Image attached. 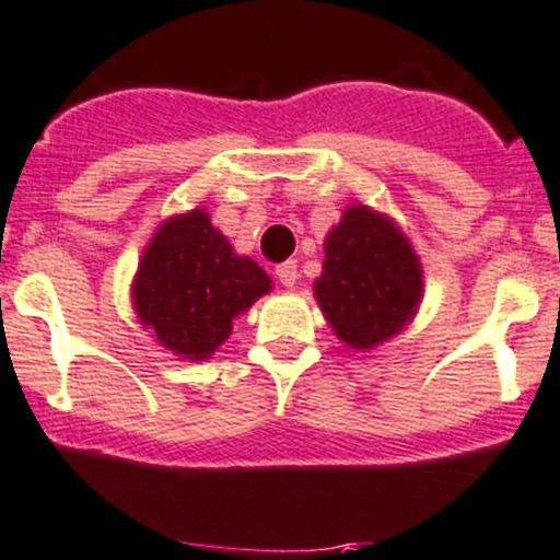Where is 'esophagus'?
<instances>
[{"instance_id":"obj_1","label":"esophagus","mask_w":560,"mask_h":560,"mask_svg":"<svg viewBox=\"0 0 560 560\" xmlns=\"http://www.w3.org/2000/svg\"><path fill=\"white\" fill-rule=\"evenodd\" d=\"M276 279H279L284 287H295L298 284V262H295V259H287V262L276 265Z\"/></svg>"}]
</instances>
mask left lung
<instances>
[{
	"label": "left lung",
	"mask_w": 560,
	"mask_h": 560,
	"mask_svg": "<svg viewBox=\"0 0 560 560\" xmlns=\"http://www.w3.org/2000/svg\"><path fill=\"white\" fill-rule=\"evenodd\" d=\"M425 281L404 230L363 202L343 208L325 235V262L314 298L338 341L371 352L417 316Z\"/></svg>",
	"instance_id": "8db88e82"
}]
</instances>
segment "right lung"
Segmentation results:
<instances>
[{
    "instance_id": "add662e5",
    "label": "right lung",
    "mask_w": 560,
    "mask_h": 560,
    "mask_svg": "<svg viewBox=\"0 0 560 560\" xmlns=\"http://www.w3.org/2000/svg\"><path fill=\"white\" fill-rule=\"evenodd\" d=\"M270 290V276L235 252L197 206L156 228L129 295L151 338L175 358L197 363L211 358L233 332L235 316Z\"/></svg>"
}]
</instances>
